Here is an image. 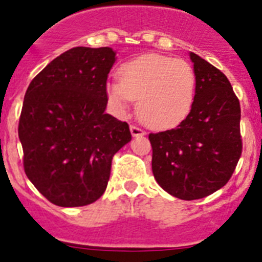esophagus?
Here are the masks:
<instances>
[{
    "instance_id": "esophagus-1",
    "label": "esophagus",
    "mask_w": 262,
    "mask_h": 262,
    "mask_svg": "<svg viewBox=\"0 0 262 262\" xmlns=\"http://www.w3.org/2000/svg\"><path fill=\"white\" fill-rule=\"evenodd\" d=\"M129 131H131V135L133 136L144 135V131H143L142 128H139L138 126H134V124H131V126H129Z\"/></svg>"
}]
</instances>
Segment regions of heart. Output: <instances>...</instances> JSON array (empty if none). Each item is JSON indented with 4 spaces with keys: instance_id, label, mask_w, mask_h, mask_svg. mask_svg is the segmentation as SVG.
<instances>
[{
    "instance_id": "b5f03b06",
    "label": "heart",
    "mask_w": 262,
    "mask_h": 262,
    "mask_svg": "<svg viewBox=\"0 0 262 262\" xmlns=\"http://www.w3.org/2000/svg\"><path fill=\"white\" fill-rule=\"evenodd\" d=\"M118 81L106 85V94L115 110L124 114L131 99L143 123L164 128L180 123L191 110L196 92L193 67L182 59L148 53L124 62Z\"/></svg>"
}]
</instances>
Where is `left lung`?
<instances>
[{"label": "left lung", "instance_id": "obj_1", "mask_svg": "<svg viewBox=\"0 0 262 262\" xmlns=\"http://www.w3.org/2000/svg\"><path fill=\"white\" fill-rule=\"evenodd\" d=\"M196 76L194 103L174 128L149 134L152 172L166 193L205 198L228 182L242 155L240 103L219 69L190 52Z\"/></svg>", "mask_w": 262, "mask_h": 262}]
</instances>
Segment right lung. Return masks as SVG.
I'll use <instances>...</instances> for the list:
<instances>
[{"label": "right lung", "mask_w": 262, "mask_h": 262, "mask_svg": "<svg viewBox=\"0 0 262 262\" xmlns=\"http://www.w3.org/2000/svg\"><path fill=\"white\" fill-rule=\"evenodd\" d=\"M117 60L110 47H75L31 81L18 126L23 166L53 205L96 202L113 156L131 140L126 122L106 114V81Z\"/></svg>", "instance_id": "add662e5"}]
</instances>
